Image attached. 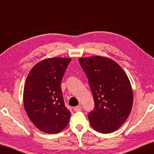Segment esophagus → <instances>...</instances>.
Instances as JSON below:
<instances>
[{
    "label": "esophagus",
    "instance_id": "obj_1",
    "mask_svg": "<svg viewBox=\"0 0 154 154\" xmlns=\"http://www.w3.org/2000/svg\"><path fill=\"white\" fill-rule=\"evenodd\" d=\"M81 109H82V106H81V105H79V106H75L74 108H73V110H74L75 111H81Z\"/></svg>",
    "mask_w": 154,
    "mask_h": 154
}]
</instances>
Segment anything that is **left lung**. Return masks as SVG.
<instances>
[{"label":"left lung","mask_w":154,"mask_h":154,"mask_svg":"<svg viewBox=\"0 0 154 154\" xmlns=\"http://www.w3.org/2000/svg\"><path fill=\"white\" fill-rule=\"evenodd\" d=\"M93 95L94 108L88 117L101 133L117 130L129 116L133 103L131 83L123 69L111 59L92 56L79 59Z\"/></svg>","instance_id":"1"}]
</instances>
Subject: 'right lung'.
Returning a JSON list of instances; mask_svg holds the SVG:
<instances>
[{
    "instance_id": "right-lung-1",
    "label": "right lung",
    "mask_w": 154,
    "mask_h": 154,
    "mask_svg": "<svg viewBox=\"0 0 154 154\" xmlns=\"http://www.w3.org/2000/svg\"><path fill=\"white\" fill-rule=\"evenodd\" d=\"M71 59L52 57L40 61L27 75L23 103L27 116L38 129L59 133L68 125L71 113L66 108L61 82Z\"/></svg>"
}]
</instances>
